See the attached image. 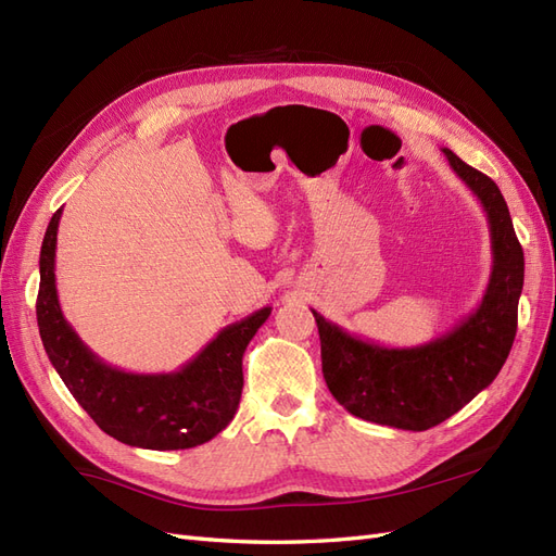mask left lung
Segmentation results:
<instances>
[{
  "mask_svg": "<svg viewBox=\"0 0 556 556\" xmlns=\"http://www.w3.org/2000/svg\"><path fill=\"white\" fill-rule=\"evenodd\" d=\"M443 153L486 213L492 274L478 308L425 345L387 348L345 331L313 311L329 392L355 417L394 429L427 431L490 387L506 364L517 331L525 252L506 199L492 178Z\"/></svg>",
  "mask_w": 556,
  "mask_h": 556,
  "instance_id": "left-lung-1",
  "label": "left lung"
}]
</instances>
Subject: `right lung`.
Masks as SVG:
<instances>
[{
  "instance_id": "add662e5",
  "label": "right lung",
  "mask_w": 556,
  "mask_h": 556,
  "mask_svg": "<svg viewBox=\"0 0 556 556\" xmlns=\"http://www.w3.org/2000/svg\"><path fill=\"white\" fill-rule=\"evenodd\" d=\"M62 208L50 217L39 257L37 323L50 364L97 427L131 447L188 450L215 439L237 415L243 352L271 315L264 306L227 325L174 374H131L99 359L60 308L55 248Z\"/></svg>"
}]
</instances>
